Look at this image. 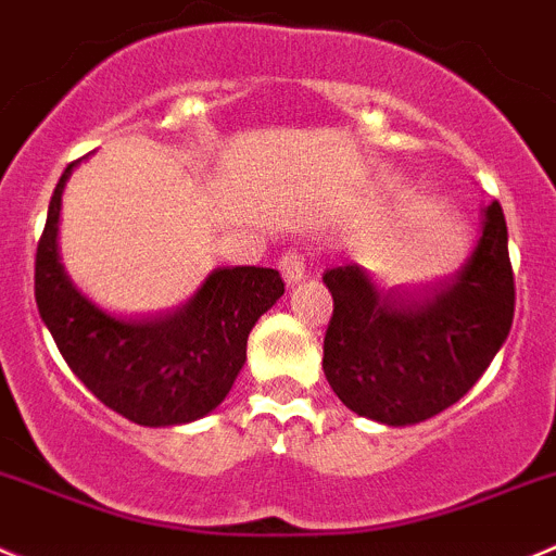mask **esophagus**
<instances>
[{
	"mask_svg": "<svg viewBox=\"0 0 556 556\" xmlns=\"http://www.w3.org/2000/svg\"><path fill=\"white\" fill-rule=\"evenodd\" d=\"M278 267H281L283 281H287L289 287H294V283H300L305 278V258L300 256V253H283V256L278 258Z\"/></svg>",
	"mask_w": 556,
	"mask_h": 556,
	"instance_id": "esophagus-1",
	"label": "esophagus"
}]
</instances>
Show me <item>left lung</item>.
I'll return each instance as SVG.
<instances>
[{
  "instance_id": "8db88e82",
  "label": "left lung",
  "mask_w": 556,
  "mask_h": 556,
  "mask_svg": "<svg viewBox=\"0 0 556 556\" xmlns=\"http://www.w3.org/2000/svg\"><path fill=\"white\" fill-rule=\"evenodd\" d=\"M332 294L321 368L332 393L384 426L440 415L483 377L513 325V269L500 202L453 278L422 298H384L361 264L321 275Z\"/></svg>"
}]
</instances>
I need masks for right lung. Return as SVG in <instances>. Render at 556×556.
Wrapping results in <instances>:
<instances>
[{
  "mask_svg": "<svg viewBox=\"0 0 556 556\" xmlns=\"http://www.w3.org/2000/svg\"><path fill=\"white\" fill-rule=\"evenodd\" d=\"M56 182L35 258V300L71 371L109 409L139 426H182L207 417L245 366L258 316L283 294L278 269L218 267L177 311L123 319L94 305L60 258L62 193Z\"/></svg>",
  "mask_w": 556,
  "mask_h": 556,
  "instance_id": "1",
  "label": "right lung"
}]
</instances>
